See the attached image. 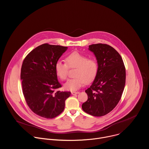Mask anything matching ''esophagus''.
<instances>
[{"mask_svg":"<svg viewBox=\"0 0 149 149\" xmlns=\"http://www.w3.org/2000/svg\"><path fill=\"white\" fill-rule=\"evenodd\" d=\"M71 94H72V95H77V94H79V91H72V92L71 93Z\"/></svg>","mask_w":149,"mask_h":149,"instance_id":"obj_1","label":"esophagus"}]
</instances>
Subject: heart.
<instances>
[{
	"label": "heart",
	"mask_w": 149,
	"mask_h": 149,
	"mask_svg": "<svg viewBox=\"0 0 149 149\" xmlns=\"http://www.w3.org/2000/svg\"><path fill=\"white\" fill-rule=\"evenodd\" d=\"M66 63L57 61L55 65L56 76L62 80L67 78L69 67L76 68L75 78L68 80L63 85L66 90L74 91L80 89L85 83H90L97 75L98 65L95 59L87 58L79 52H73L66 58Z\"/></svg>",
	"instance_id": "obj_1"
}]
</instances>
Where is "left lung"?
<instances>
[{"mask_svg": "<svg viewBox=\"0 0 149 149\" xmlns=\"http://www.w3.org/2000/svg\"><path fill=\"white\" fill-rule=\"evenodd\" d=\"M88 50L95 55L98 69L92 84L85 91L88 99L82 109L89 114L100 117L110 112L121 99L125 84V68L121 55L109 45H92Z\"/></svg>", "mask_w": 149, "mask_h": 149, "instance_id": "1", "label": "left lung"}]
</instances>
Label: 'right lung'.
Instances as JSON below:
<instances>
[{"label": "right lung", "mask_w": 149, "mask_h": 149, "mask_svg": "<svg viewBox=\"0 0 149 149\" xmlns=\"http://www.w3.org/2000/svg\"><path fill=\"white\" fill-rule=\"evenodd\" d=\"M67 47L42 45L24 59L21 72L22 92L33 112L46 118H53L64 110L70 92L60 91L55 65Z\"/></svg>", "instance_id": "1"}]
</instances>
